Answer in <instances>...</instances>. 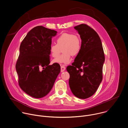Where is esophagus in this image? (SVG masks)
I'll return each instance as SVG.
<instances>
[{
    "instance_id": "34e87169",
    "label": "esophagus",
    "mask_w": 128,
    "mask_h": 128,
    "mask_svg": "<svg viewBox=\"0 0 128 128\" xmlns=\"http://www.w3.org/2000/svg\"><path fill=\"white\" fill-rule=\"evenodd\" d=\"M60 68H61V72H63L65 70H66V67H65L64 66L62 65L61 66H60Z\"/></svg>"
}]
</instances>
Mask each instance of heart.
<instances>
[{
	"label": "heart",
	"instance_id": "obj_1",
	"mask_svg": "<svg viewBox=\"0 0 128 128\" xmlns=\"http://www.w3.org/2000/svg\"><path fill=\"white\" fill-rule=\"evenodd\" d=\"M56 44L50 46V52L54 58L59 55L61 48L63 53L58 58L53 60L54 62L67 64L71 60V56H74L79 54L82 49V40L77 34L64 32L56 38Z\"/></svg>",
	"mask_w": 128,
	"mask_h": 128
}]
</instances>
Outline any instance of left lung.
<instances>
[{
	"mask_svg": "<svg viewBox=\"0 0 128 128\" xmlns=\"http://www.w3.org/2000/svg\"><path fill=\"white\" fill-rule=\"evenodd\" d=\"M82 40V49L72 66L66 70L70 74L69 86L77 98L86 99L96 91L102 79L104 54L100 38L90 26L81 24L74 27Z\"/></svg>",
	"mask_w": 128,
	"mask_h": 128,
	"instance_id": "8db88e82",
	"label": "left lung"
}]
</instances>
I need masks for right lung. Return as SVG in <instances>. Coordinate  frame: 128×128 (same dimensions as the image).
<instances>
[{
  "label": "right lung",
  "instance_id": "right-lung-1",
  "mask_svg": "<svg viewBox=\"0 0 128 128\" xmlns=\"http://www.w3.org/2000/svg\"><path fill=\"white\" fill-rule=\"evenodd\" d=\"M57 32L42 26L30 30L22 41L16 68L18 84L34 98L46 96L52 90L60 72L58 63L50 64V46Z\"/></svg>",
  "mask_w": 128,
  "mask_h": 128
}]
</instances>
